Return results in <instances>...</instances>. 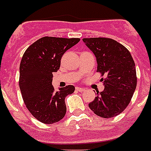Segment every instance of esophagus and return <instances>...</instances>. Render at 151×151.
I'll return each mask as SVG.
<instances>
[{
	"label": "esophagus",
	"mask_w": 151,
	"mask_h": 151,
	"mask_svg": "<svg viewBox=\"0 0 151 151\" xmlns=\"http://www.w3.org/2000/svg\"><path fill=\"white\" fill-rule=\"evenodd\" d=\"M76 90L78 91H84L85 90V88H81V87H76Z\"/></svg>",
	"instance_id": "34e87169"
}]
</instances>
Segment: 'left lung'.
<instances>
[{"instance_id":"1","label":"left lung","mask_w":151,"mask_h":151,"mask_svg":"<svg viewBox=\"0 0 151 151\" xmlns=\"http://www.w3.org/2000/svg\"><path fill=\"white\" fill-rule=\"evenodd\" d=\"M85 45L96 57L97 72L105 89L88 106L97 116L111 118L128 106L137 87L135 63L124 46L109 38L83 39Z\"/></svg>"}]
</instances>
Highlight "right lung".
<instances>
[{"instance_id": "1", "label": "right lung", "mask_w": 151, "mask_h": 151, "mask_svg": "<svg viewBox=\"0 0 151 151\" xmlns=\"http://www.w3.org/2000/svg\"><path fill=\"white\" fill-rule=\"evenodd\" d=\"M80 41L78 38L42 37L24 52L20 63V88L27 109L35 119L45 124H52L64 117L65 98L75 88L68 85L55 91L52 73L60 67L61 57Z\"/></svg>"}]
</instances>
